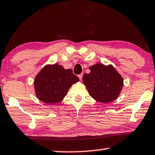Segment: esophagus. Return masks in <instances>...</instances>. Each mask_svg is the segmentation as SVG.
<instances>
[{"instance_id": "obj_1", "label": "esophagus", "mask_w": 155, "mask_h": 155, "mask_svg": "<svg viewBox=\"0 0 155 155\" xmlns=\"http://www.w3.org/2000/svg\"><path fill=\"white\" fill-rule=\"evenodd\" d=\"M78 78H79L80 80H81V79H82V77H83V74H78Z\"/></svg>"}]
</instances>
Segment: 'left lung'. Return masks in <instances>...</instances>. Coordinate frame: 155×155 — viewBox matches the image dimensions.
<instances>
[{"instance_id":"left-lung-1","label":"left lung","mask_w":155,"mask_h":155,"mask_svg":"<svg viewBox=\"0 0 155 155\" xmlns=\"http://www.w3.org/2000/svg\"><path fill=\"white\" fill-rule=\"evenodd\" d=\"M89 74L83 76L90 95L102 103L116 100L123 87V78L114 67L97 63L91 66Z\"/></svg>"}]
</instances>
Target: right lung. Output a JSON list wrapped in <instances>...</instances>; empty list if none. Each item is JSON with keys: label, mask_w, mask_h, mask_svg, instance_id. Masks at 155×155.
<instances>
[{"label": "right lung", "mask_w": 155, "mask_h": 155, "mask_svg": "<svg viewBox=\"0 0 155 155\" xmlns=\"http://www.w3.org/2000/svg\"><path fill=\"white\" fill-rule=\"evenodd\" d=\"M78 81L79 78L70 69L64 70L57 64H48L35 78L36 96L48 104L58 103L67 95L71 85Z\"/></svg>", "instance_id": "1"}]
</instances>
